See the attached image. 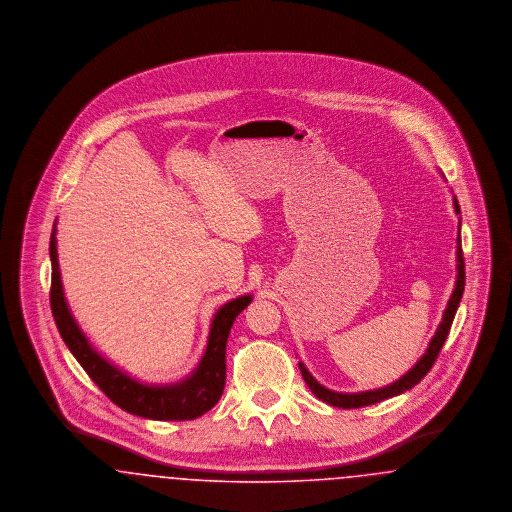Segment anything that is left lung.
I'll return each mask as SVG.
<instances>
[{"label":"left lung","mask_w":512,"mask_h":512,"mask_svg":"<svg viewBox=\"0 0 512 512\" xmlns=\"http://www.w3.org/2000/svg\"><path fill=\"white\" fill-rule=\"evenodd\" d=\"M453 205H455V213L461 215V207H459L457 197H453ZM463 292L464 257L463 244H461V222H459V238H457V280H455V290H453L449 301H447V307H445V311H443V318H441V322H439L438 330H436L434 338L428 343V349H426V353L418 359V363H416L407 374H403L399 380H395L390 386L378 388V390L357 391V393H340V391L328 390V388H324L322 384H318L317 380L311 376V372L305 368L303 363H299V370H301L303 380L307 382L309 390L313 391L318 399H322L324 403H328V405H332V407H341V409H359V407H366V405H374V403H380V401H384V399H390V397H395V395H401V393L411 390V388H414V386L430 372V368L436 363L439 351H441L443 343L447 340V334H449V330H451L455 313H457V309H459Z\"/></svg>","instance_id":"obj_1"}]
</instances>
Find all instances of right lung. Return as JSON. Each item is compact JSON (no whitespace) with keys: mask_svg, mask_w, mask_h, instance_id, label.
Here are the masks:
<instances>
[{"mask_svg":"<svg viewBox=\"0 0 512 512\" xmlns=\"http://www.w3.org/2000/svg\"><path fill=\"white\" fill-rule=\"evenodd\" d=\"M55 224L57 222H53V232L49 240L51 313L55 318L57 330L67 343V347L71 349L74 359L98 384L99 390L103 391L115 405H119L122 411L151 420H194L197 416L211 411L219 403L226 382V341L230 328L253 297L249 293L236 297L224 303L215 313L205 353L190 376L174 384H142L136 378L122 372L121 368L111 365L107 359H103L76 324L63 293V282L57 261Z\"/></svg>","mask_w":512,"mask_h":512,"instance_id":"obj_1","label":"right lung"}]
</instances>
